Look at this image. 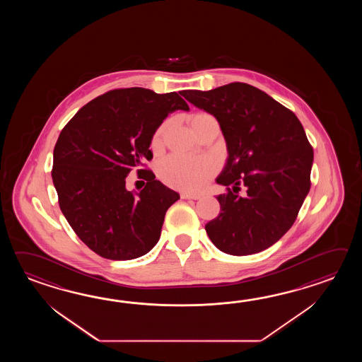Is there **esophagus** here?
<instances>
[{
	"instance_id": "esophagus-1",
	"label": "esophagus",
	"mask_w": 362,
	"mask_h": 362,
	"mask_svg": "<svg viewBox=\"0 0 362 362\" xmlns=\"http://www.w3.org/2000/svg\"><path fill=\"white\" fill-rule=\"evenodd\" d=\"M181 198L182 199H200V195L198 194H190V192H181Z\"/></svg>"
}]
</instances>
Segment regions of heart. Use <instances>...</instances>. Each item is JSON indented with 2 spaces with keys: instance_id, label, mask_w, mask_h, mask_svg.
I'll return each mask as SVG.
<instances>
[{
  "instance_id": "obj_1",
  "label": "heart",
  "mask_w": 362,
  "mask_h": 362,
  "mask_svg": "<svg viewBox=\"0 0 362 362\" xmlns=\"http://www.w3.org/2000/svg\"><path fill=\"white\" fill-rule=\"evenodd\" d=\"M207 114H197L192 122L206 117ZM163 128L155 133L153 145L158 146L162 139ZM216 164L209 158H192L184 155L173 154L167 156L159 164V176L170 186L182 190L197 192L203 189L212 173L215 172Z\"/></svg>"
}]
</instances>
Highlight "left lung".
Instances as JSON below:
<instances>
[{
    "label": "left lung",
    "instance_id": "8db88e82",
    "mask_svg": "<svg viewBox=\"0 0 362 362\" xmlns=\"http://www.w3.org/2000/svg\"><path fill=\"white\" fill-rule=\"evenodd\" d=\"M181 95L215 116L228 148L216 178L228 192L216 197L221 211L206 225L208 237L225 254L262 252L293 226L310 189L313 148L303 125L293 111L245 83ZM242 185L245 197L238 195Z\"/></svg>",
    "mask_w": 362,
    "mask_h": 362
}]
</instances>
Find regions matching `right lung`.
<instances>
[{
    "mask_svg": "<svg viewBox=\"0 0 362 362\" xmlns=\"http://www.w3.org/2000/svg\"><path fill=\"white\" fill-rule=\"evenodd\" d=\"M176 110L189 111L177 93L116 89L77 111L61 132L52 177L62 214L77 237L110 260H132L158 243L167 209L180 199L151 170L146 186L125 187L133 168L151 160L155 132Z\"/></svg>",
    "mask_w": 362,
    "mask_h": 362,
    "instance_id": "add662e5",
    "label": "right lung"
}]
</instances>
